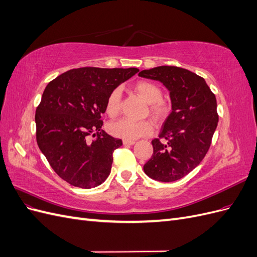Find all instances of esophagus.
Masks as SVG:
<instances>
[{
    "label": "esophagus",
    "instance_id": "esophagus-1",
    "mask_svg": "<svg viewBox=\"0 0 257 257\" xmlns=\"http://www.w3.org/2000/svg\"><path fill=\"white\" fill-rule=\"evenodd\" d=\"M134 144H135V141H127V139H123V145L133 146Z\"/></svg>",
    "mask_w": 257,
    "mask_h": 257
}]
</instances>
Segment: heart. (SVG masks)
<instances>
[{"label": "heart", "instance_id": "b5f03b06", "mask_svg": "<svg viewBox=\"0 0 257 257\" xmlns=\"http://www.w3.org/2000/svg\"><path fill=\"white\" fill-rule=\"evenodd\" d=\"M134 91L149 104V113L155 121H164L170 113V106L163 100V91L158 84L150 81L142 80L133 85ZM122 108V92L119 88L113 89L107 96L105 110L107 114L113 118L118 115ZM110 134L122 139L134 141V139L150 135L153 131L149 121L135 122L128 119L114 121L108 126Z\"/></svg>", "mask_w": 257, "mask_h": 257}]
</instances>
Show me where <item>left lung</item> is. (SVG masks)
<instances>
[{
  "label": "left lung",
  "instance_id": "left-lung-1",
  "mask_svg": "<svg viewBox=\"0 0 257 257\" xmlns=\"http://www.w3.org/2000/svg\"><path fill=\"white\" fill-rule=\"evenodd\" d=\"M161 81L169 91L172 112L144 170L154 180L173 182L191 173L207 154L217 126L216 98L203 77L177 66H158L138 74Z\"/></svg>",
  "mask_w": 257,
  "mask_h": 257
}]
</instances>
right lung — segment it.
Segmentation results:
<instances>
[{"label":"right lung","mask_w":257,"mask_h":257,"mask_svg":"<svg viewBox=\"0 0 257 257\" xmlns=\"http://www.w3.org/2000/svg\"><path fill=\"white\" fill-rule=\"evenodd\" d=\"M138 72L80 67L47 84L36 108V141L52 169L69 184L91 189L109 176L112 153L122 141L102 130L100 116L109 93Z\"/></svg>","instance_id":"1"}]
</instances>
